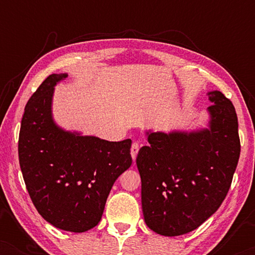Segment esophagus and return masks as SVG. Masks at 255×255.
<instances>
[{
    "label": "esophagus",
    "instance_id": "1",
    "mask_svg": "<svg viewBox=\"0 0 255 255\" xmlns=\"http://www.w3.org/2000/svg\"><path fill=\"white\" fill-rule=\"evenodd\" d=\"M139 152V144L138 142H132V146H131V156L132 159L135 160V158H137V154Z\"/></svg>",
    "mask_w": 255,
    "mask_h": 255
}]
</instances>
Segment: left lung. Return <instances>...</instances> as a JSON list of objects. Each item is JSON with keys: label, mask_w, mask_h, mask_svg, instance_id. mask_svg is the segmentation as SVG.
I'll use <instances>...</instances> for the list:
<instances>
[{"label": "left lung", "mask_w": 255, "mask_h": 255, "mask_svg": "<svg viewBox=\"0 0 255 255\" xmlns=\"http://www.w3.org/2000/svg\"><path fill=\"white\" fill-rule=\"evenodd\" d=\"M208 96L207 128L146 131L149 144L139 149L142 214L158 235L194 231L218 210L231 186L240 155L238 118L221 92Z\"/></svg>", "instance_id": "8db88e82"}]
</instances>
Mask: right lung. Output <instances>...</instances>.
<instances>
[{
  "label": "right lung",
  "instance_id": "add662e5",
  "mask_svg": "<svg viewBox=\"0 0 255 255\" xmlns=\"http://www.w3.org/2000/svg\"><path fill=\"white\" fill-rule=\"evenodd\" d=\"M67 76L51 74L26 103L18 156L26 189L41 217L55 228L80 233L100 223L115 181L132 163V141L82 135L55 123L54 87Z\"/></svg>",
  "mask_w": 255,
  "mask_h": 255
}]
</instances>
